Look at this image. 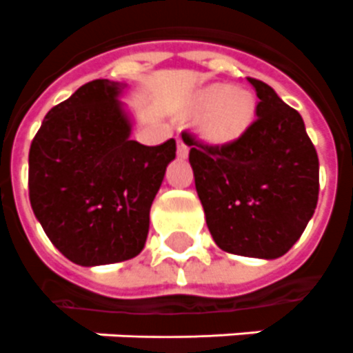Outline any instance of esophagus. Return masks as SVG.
Listing matches in <instances>:
<instances>
[{"instance_id":"34e87169","label":"esophagus","mask_w":353,"mask_h":353,"mask_svg":"<svg viewBox=\"0 0 353 353\" xmlns=\"http://www.w3.org/2000/svg\"><path fill=\"white\" fill-rule=\"evenodd\" d=\"M176 153H179L180 159H185L188 153H190V148L185 145V142L182 140V137H176Z\"/></svg>"}]
</instances>
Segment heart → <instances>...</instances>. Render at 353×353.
<instances>
[{"mask_svg": "<svg viewBox=\"0 0 353 353\" xmlns=\"http://www.w3.org/2000/svg\"><path fill=\"white\" fill-rule=\"evenodd\" d=\"M191 111L202 114L200 129L208 140L216 143L233 142L252 125L255 98L242 87L213 83L194 94Z\"/></svg>", "mask_w": 353, "mask_h": 353, "instance_id": "b5f03b06", "label": "heart"}]
</instances>
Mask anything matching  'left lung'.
Segmentation results:
<instances>
[{"mask_svg":"<svg viewBox=\"0 0 353 353\" xmlns=\"http://www.w3.org/2000/svg\"><path fill=\"white\" fill-rule=\"evenodd\" d=\"M255 87L256 120L235 142L190 145L194 188L216 246L255 259H279L301 239L319 199V159L303 117L272 87Z\"/></svg>","mask_w":353,"mask_h":353,"instance_id":"obj_1","label":"left lung"}]
</instances>
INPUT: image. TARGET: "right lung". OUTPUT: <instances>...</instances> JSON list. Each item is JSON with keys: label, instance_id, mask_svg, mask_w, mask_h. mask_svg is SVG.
I'll list each match as a JSON object with an SVG mask.
<instances>
[{"label": "right lung", "instance_id": "add662e5", "mask_svg": "<svg viewBox=\"0 0 353 353\" xmlns=\"http://www.w3.org/2000/svg\"><path fill=\"white\" fill-rule=\"evenodd\" d=\"M128 83L94 80L52 107L29 151L30 205L70 262L129 261L145 246L149 211L176 154L131 140L132 118L120 97Z\"/></svg>", "mask_w": 353, "mask_h": 353}]
</instances>
